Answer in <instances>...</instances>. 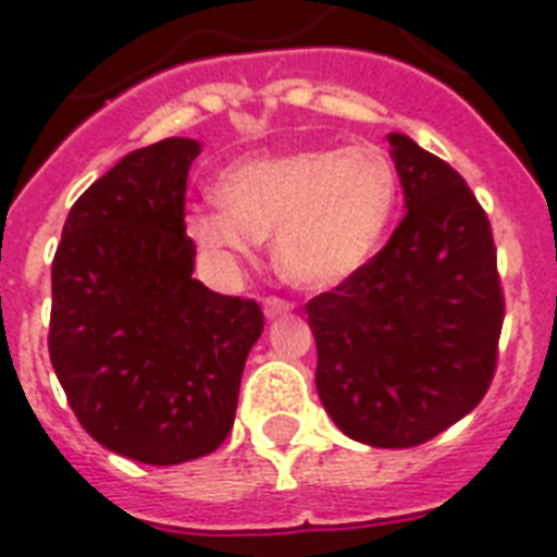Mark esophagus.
Here are the masks:
<instances>
[{
  "label": "esophagus",
  "instance_id": "esophagus-1",
  "mask_svg": "<svg viewBox=\"0 0 557 557\" xmlns=\"http://www.w3.org/2000/svg\"><path fill=\"white\" fill-rule=\"evenodd\" d=\"M292 308H294L292 302H288V299H283V297H274V294L263 297V311H265V317H269V319L280 317V313H288Z\"/></svg>",
  "mask_w": 557,
  "mask_h": 557
}]
</instances>
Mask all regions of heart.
<instances>
[{
    "mask_svg": "<svg viewBox=\"0 0 557 557\" xmlns=\"http://www.w3.org/2000/svg\"><path fill=\"white\" fill-rule=\"evenodd\" d=\"M215 193L219 207L187 212V232L207 258L238 263L274 232L283 277L327 288L379 251L398 207V173L375 145L302 148L232 164Z\"/></svg>",
    "mask_w": 557,
    "mask_h": 557,
    "instance_id": "heart-1",
    "label": "heart"
}]
</instances>
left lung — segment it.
I'll return each instance as SVG.
<instances>
[{"label": "left lung", "mask_w": 557, "mask_h": 557, "mask_svg": "<svg viewBox=\"0 0 557 557\" xmlns=\"http://www.w3.org/2000/svg\"><path fill=\"white\" fill-rule=\"evenodd\" d=\"M406 215L359 272L308 299L317 389L347 437L412 448L485 398L505 292L487 212L466 178L389 134Z\"/></svg>", "instance_id": "obj_1"}]
</instances>
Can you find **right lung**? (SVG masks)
Returning a JSON list of instances; mask_svg holds the SVG:
<instances>
[{
  "instance_id": "1",
  "label": "right lung",
  "mask_w": 557,
  "mask_h": 557,
  "mask_svg": "<svg viewBox=\"0 0 557 557\" xmlns=\"http://www.w3.org/2000/svg\"><path fill=\"white\" fill-rule=\"evenodd\" d=\"M196 139L120 159L72 205L52 258L50 361L89 437L145 466L215 451L263 333L255 299L193 277L185 190Z\"/></svg>"
}]
</instances>
